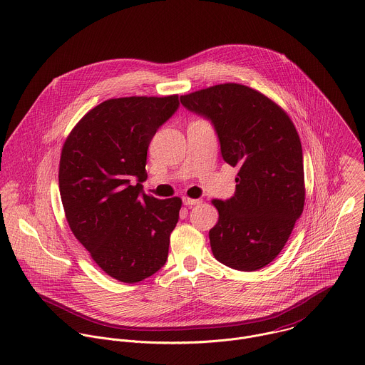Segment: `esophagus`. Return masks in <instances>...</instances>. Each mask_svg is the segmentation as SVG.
Masks as SVG:
<instances>
[{"label": "esophagus", "mask_w": 365, "mask_h": 365, "mask_svg": "<svg viewBox=\"0 0 365 365\" xmlns=\"http://www.w3.org/2000/svg\"><path fill=\"white\" fill-rule=\"evenodd\" d=\"M182 202H184V205H187V207H192V205H198V204L201 202V200H192V198L184 197V198H182Z\"/></svg>", "instance_id": "34e87169"}]
</instances>
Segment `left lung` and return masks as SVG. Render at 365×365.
Returning a JSON list of instances; mask_svg holds the SVG:
<instances>
[{
	"label": "left lung",
	"mask_w": 365,
	"mask_h": 365,
	"mask_svg": "<svg viewBox=\"0 0 365 365\" xmlns=\"http://www.w3.org/2000/svg\"><path fill=\"white\" fill-rule=\"evenodd\" d=\"M181 105L211 120L222 158L240 167L237 190L214 200L220 218L210 231L214 256L245 272L269 264L287 242L304 207L303 151L287 113L240 83L184 95Z\"/></svg>",
	"instance_id": "obj_1"
}]
</instances>
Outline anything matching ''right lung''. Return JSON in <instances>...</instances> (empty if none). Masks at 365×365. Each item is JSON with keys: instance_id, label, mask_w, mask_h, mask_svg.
<instances>
[{"instance_id": "obj_1", "label": "right lung", "mask_w": 365, "mask_h": 365, "mask_svg": "<svg viewBox=\"0 0 365 365\" xmlns=\"http://www.w3.org/2000/svg\"><path fill=\"white\" fill-rule=\"evenodd\" d=\"M178 106L177 95L109 99L81 119L62 147L59 191L71 231L123 283L150 277L168 256L182 201L147 195L141 182L150 141Z\"/></svg>"}]
</instances>
